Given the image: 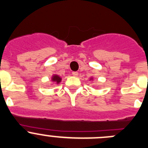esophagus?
Here are the masks:
<instances>
[{"label": "esophagus", "instance_id": "obj_1", "mask_svg": "<svg viewBox=\"0 0 148 148\" xmlns=\"http://www.w3.org/2000/svg\"><path fill=\"white\" fill-rule=\"evenodd\" d=\"M79 74V73L77 72V71H73L72 72V75L74 76V77H77Z\"/></svg>", "mask_w": 148, "mask_h": 148}]
</instances>
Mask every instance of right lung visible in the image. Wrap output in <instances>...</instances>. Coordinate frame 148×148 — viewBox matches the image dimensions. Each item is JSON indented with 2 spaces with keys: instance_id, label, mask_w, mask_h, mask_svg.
<instances>
[{
  "instance_id": "1",
  "label": "right lung",
  "mask_w": 148,
  "mask_h": 148,
  "mask_svg": "<svg viewBox=\"0 0 148 148\" xmlns=\"http://www.w3.org/2000/svg\"><path fill=\"white\" fill-rule=\"evenodd\" d=\"M52 80L53 81V82H57V83H59V82L61 81V78H60V77H58V75H54L53 77H52Z\"/></svg>"
}]
</instances>
